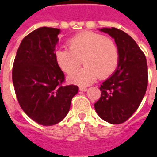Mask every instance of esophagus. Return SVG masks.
<instances>
[{"label":"esophagus","mask_w":157,"mask_h":157,"mask_svg":"<svg viewBox=\"0 0 157 157\" xmlns=\"http://www.w3.org/2000/svg\"><path fill=\"white\" fill-rule=\"evenodd\" d=\"M79 89H80V91H82V92H86V91L87 90V88H86V86H80Z\"/></svg>","instance_id":"1"}]
</instances>
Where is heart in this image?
Listing matches in <instances>:
<instances>
[{
	"mask_svg": "<svg viewBox=\"0 0 157 157\" xmlns=\"http://www.w3.org/2000/svg\"><path fill=\"white\" fill-rule=\"evenodd\" d=\"M69 48L55 51V59L63 71L71 75L83 61L86 65L69 77V82L86 86L95 82L98 77L105 79L118 67L119 50L115 42L103 34L94 32L79 33L67 42Z\"/></svg>",
	"mask_w": 157,
	"mask_h": 157,
	"instance_id": "obj_1",
	"label": "heart"
}]
</instances>
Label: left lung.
<instances>
[{
    "label": "left lung",
    "instance_id": "1",
    "mask_svg": "<svg viewBox=\"0 0 157 157\" xmlns=\"http://www.w3.org/2000/svg\"><path fill=\"white\" fill-rule=\"evenodd\" d=\"M114 39L119 50L118 68L100 86L101 97L94 104L101 118L122 124L137 110L147 89L148 68L145 54L134 39L116 28L100 29Z\"/></svg>",
    "mask_w": 157,
    "mask_h": 157
}]
</instances>
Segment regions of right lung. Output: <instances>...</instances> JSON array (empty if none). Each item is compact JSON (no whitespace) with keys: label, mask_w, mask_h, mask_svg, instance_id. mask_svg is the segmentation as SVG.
Returning <instances> with one entry per match:
<instances>
[{"label":"right lung","mask_w":157,"mask_h":157,"mask_svg":"<svg viewBox=\"0 0 157 157\" xmlns=\"http://www.w3.org/2000/svg\"><path fill=\"white\" fill-rule=\"evenodd\" d=\"M60 30L42 27L22 39L12 67L19 105L29 118L44 126L56 124L68 113L78 86H65V74L55 59Z\"/></svg>","instance_id":"1"}]
</instances>
